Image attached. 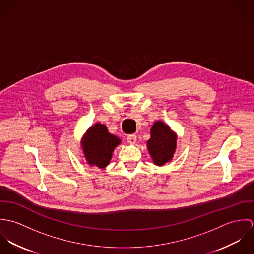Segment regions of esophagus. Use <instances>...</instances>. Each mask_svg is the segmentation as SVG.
Instances as JSON below:
<instances>
[{
    "label": "esophagus",
    "instance_id": "obj_1",
    "mask_svg": "<svg viewBox=\"0 0 254 254\" xmlns=\"http://www.w3.org/2000/svg\"><path fill=\"white\" fill-rule=\"evenodd\" d=\"M127 142H128L129 144H131V145L136 144V142H137V136L134 135V134L128 135V136H127Z\"/></svg>",
    "mask_w": 254,
    "mask_h": 254
}]
</instances>
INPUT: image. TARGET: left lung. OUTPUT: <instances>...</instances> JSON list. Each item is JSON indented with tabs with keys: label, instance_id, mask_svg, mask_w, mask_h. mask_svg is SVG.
<instances>
[{
	"label": "left lung",
	"instance_id": "left-lung-1",
	"mask_svg": "<svg viewBox=\"0 0 254 254\" xmlns=\"http://www.w3.org/2000/svg\"><path fill=\"white\" fill-rule=\"evenodd\" d=\"M147 149L155 165L161 166L171 161L177 145V135L162 121L153 123L150 139L146 142Z\"/></svg>",
	"mask_w": 254,
	"mask_h": 254
}]
</instances>
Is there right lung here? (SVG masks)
<instances>
[{
	"label": "right lung",
	"instance_id": "right-lung-1",
	"mask_svg": "<svg viewBox=\"0 0 254 254\" xmlns=\"http://www.w3.org/2000/svg\"><path fill=\"white\" fill-rule=\"evenodd\" d=\"M120 143L121 140L110 134L106 125L96 123L83 136L81 146L88 164L103 169L109 165L114 148Z\"/></svg>",
	"mask_w": 254,
	"mask_h": 254
}]
</instances>
